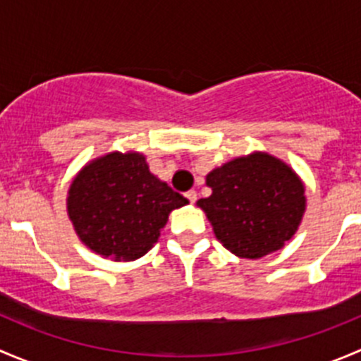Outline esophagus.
Returning <instances> with one entry per match:
<instances>
[{
    "label": "esophagus",
    "instance_id": "1",
    "mask_svg": "<svg viewBox=\"0 0 361 361\" xmlns=\"http://www.w3.org/2000/svg\"><path fill=\"white\" fill-rule=\"evenodd\" d=\"M185 197H187L188 201L194 204L195 201H197V192H195V190H188L187 194H185Z\"/></svg>",
    "mask_w": 361,
    "mask_h": 361
}]
</instances>
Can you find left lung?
Listing matches in <instances>:
<instances>
[{
	"label": "left lung",
	"mask_w": 361,
	"mask_h": 361,
	"mask_svg": "<svg viewBox=\"0 0 361 361\" xmlns=\"http://www.w3.org/2000/svg\"><path fill=\"white\" fill-rule=\"evenodd\" d=\"M206 185L211 195L197 206L235 257L262 258L281 250L304 216V183L292 167L264 152L216 167Z\"/></svg>",
	"instance_id": "obj_1"
}]
</instances>
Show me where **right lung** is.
Here are the masks:
<instances>
[{"label": "right lung", "instance_id": "add662e5", "mask_svg": "<svg viewBox=\"0 0 361 361\" xmlns=\"http://www.w3.org/2000/svg\"><path fill=\"white\" fill-rule=\"evenodd\" d=\"M188 204L150 173L145 155L111 152L87 164L68 190V214L94 253L115 262L143 257L169 213Z\"/></svg>", "mask_w": 361, "mask_h": 361}]
</instances>
